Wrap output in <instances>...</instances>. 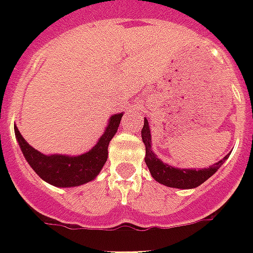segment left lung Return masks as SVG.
Listing matches in <instances>:
<instances>
[{
	"label": "left lung",
	"mask_w": 253,
	"mask_h": 253,
	"mask_svg": "<svg viewBox=\"0 0 253 253\" xmlns=\"http://www.w3.org/2000/svg\"><path fill=\"white\" fill-rule=\"evenodd\" d=\"M142 139L144 146H146V162L147 167L150 169L151 174L155 180L160 184L169 186V188L177 189H193L204 184L205 181L210 178L214 173L220 168L230 155H226L222 160H219L215 164H212L209 168L202 169H180L169 166L163 163L160 159L155 155V152L151 150V130L148 126V121L144 118V126L142 128Z\"/></svg>",
	"instance_id": "8db88e82"
}]
</instances>
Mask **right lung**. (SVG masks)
<instances>
[{
  "mask_svg": "<svg viewBox=\"0 0 253 253\" xmlns=\"http://www.w3.org/2000/svg\"><path fill=\"white\" fill-rule=\"evenodd\" d=\"M123 113L110 117L106 130L93 148L79 156L44 155L26 142L17 126L14 127L21 151L30 167L45 182L59 188H72L94 180L107 160V147L118 130Z\"/></svg>",
  "mask_w": 253,
  "mask_h": 253,
  "instance_id": "obj_1",
  "label": "right lung"
}]
</instances>
